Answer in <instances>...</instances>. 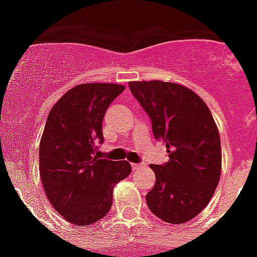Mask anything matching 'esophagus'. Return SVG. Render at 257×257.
<instances>
[{"label":"esophagus","mask_w":257,"mask_h":257,"mask_svg":"<svg viewBox=\"0 0 257 257\" xmlns=\"http://www.w3.org/2000/svg\"><path fill=\"white\" fill-rule=\"evenodd\" d=\"M141 165H143V164H136V163H133L132 169H133V171H137L139 168H141Z\"/></svg>","instance_id":"obj_1"}]
</instances>
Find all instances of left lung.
<instances>
[{
    "mask_svg": "<svg viewBox=\"0 0 257 257\" xmlns=\"http://www.w3.org/2000/svg\"><path fill=\"white\" fill-rule=\"evenodd\" d=\"M129 89L169 157L163 165L151 164L156 183L147 204L163 221L187 223L207 207L220 180L221 147L211 110L193 90L175 82L132 81Z\"/></svg>",
    "mask_w": 257,
    "mask_h": 257,
    "instance_id": "1",
    "label": "left lung"
}]
</instances>
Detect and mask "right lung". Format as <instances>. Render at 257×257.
Masks as SVG:
<instances>
[{
    "label": "right lung",
    "mask_w": 257,
    "mask_h": 257,
    "mask_svg": "<svg viewBox=\"0 0 257 257\" xmlns=\"http://www.w3.org/2000/svg\"><path fill=\"white\" fill-rule=\"evenodd\" d=\"M125 86L81 84L50 109L40 143V176L46 197L69 223L89 225L112 207L113 188L128 177V161L96 156L104 143L102 118Z\"/></svg>",
    "instance_id": "add662e5"
}]
</instances>
